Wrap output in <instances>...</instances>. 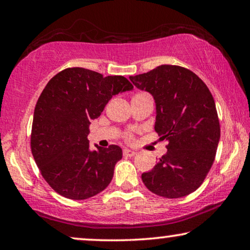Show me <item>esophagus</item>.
<instances>
[{
    "instance_id": "esophagus-1",
    "label": "esophagus",
    "mask_w": 250,
    "mask_h": 250,
    "mask_svg": "<svg viewBox=\"0 0 250 250\" xmlns=\"http://www.w3.org/2000/svg\"><path fill=\"white\" fill-rule=\"evenodd\" d=\"M123 153H124V156H126V157H133L136 152L132 149H124L123 150Z\"/></svg>"
}]
</instances>
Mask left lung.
Instances as JSON below:
<instances>
[{"mask_svg": "<svg viewBox=\"0 0 250 250\" xmlns=\"http://www.w3.org/2000/svg\"><path fill=\"white\" fill-rule=\"evenodd\" d=\"M156 104L155 131L168 142L167 152L142 174L145 186L165 198L196 191L213 165L221 129L216 105L206 84L187 68L172 64L131 76Z\"/></svg>", "mask_w": 250, "mask_h": 250, "instance_id": "8db88e82", "label": "left lung"}]
</instances>
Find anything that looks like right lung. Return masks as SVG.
Returning <instances> with one entry per match:
<instances>
[{
    "label": "right lung",
    "instance_id": "right-lung-1",
    "mask_svg": "<svg viewBox=\"0 0 250 250\" xmlns=\"http://www.w3.org/2000/svg\"><path fill=\"white\" fill-rule=\"evenodd\" d=\"M133 90L124 76L104 77L85 68H67L46 84L34 111L30 146L44 180L73 200L100 193L111 182L121 146L90 149L88 126L105 104Z\"/></svg>",
    "mask_w": 250,
    "mask_h": 250
}]
</instances>
